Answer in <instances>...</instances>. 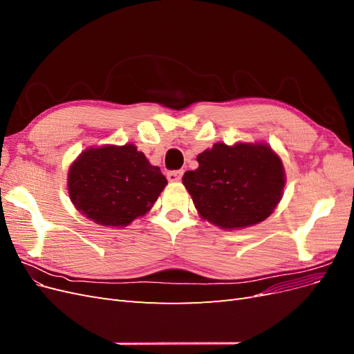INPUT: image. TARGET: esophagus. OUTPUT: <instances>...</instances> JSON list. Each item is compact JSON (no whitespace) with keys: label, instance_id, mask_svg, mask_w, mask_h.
I'll list each match as a JSON object with an SVG mask.
<instances>
[{"label":"esophagus","instance_id":"obj_1","mask_svg":"<svg viewBox=\"0 0 354 354\" xmlns=\"http://www.w3.org/2000/svg\"><path fill=\"white\" fill-rule=\"evenodd\" d=\"M181 177H183V169L169 171V173L167 174V178L171 181V183H176V181H180Z\"/></svg>","mask_w":354,"mask_h":354}]
</instances>
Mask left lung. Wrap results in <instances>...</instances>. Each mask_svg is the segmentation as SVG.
<instances>
[{"mask_svg": "<svg viewBox=\"0 0 354 354\" xmlns=\"http://www.w3.org/2000/svg\"><path fill=\"white\" fill-rule=\"evenodd\" d=\"M196 160L199 167L186 171L183 185L199 216L220 229L264 221L283 196L282 159L267 143H216Z\"/></svg>", "mask_w": 354, "mask_h": 354, "instance_id": "1", "label": "left lung"}]
</instances>
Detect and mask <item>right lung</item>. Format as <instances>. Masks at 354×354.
<instances>
[{
  "label": "right lung",
  "mask_w": 354,
  "mask_h": 354,
  "mask_svg": "<svg viewBox=\"0 0 354 354\" xmlns=\"http://www.w3.org/2000/svg\"><path fill=\"white\" fill-rule=\"evenodd\" d=\"M168 185L137 146L87 147L68 171V194L84 217L104 227H125L152 209Z\"/></svg>",
  "instance_id": "add662e5"
}]
</instances>
